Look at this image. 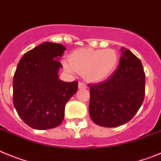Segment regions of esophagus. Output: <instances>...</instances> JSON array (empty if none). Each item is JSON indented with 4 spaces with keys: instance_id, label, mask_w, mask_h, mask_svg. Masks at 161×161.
I'll return each mask as SVG.
<instances>
[{
    "instance_id": "esophagus-1",
    "label": "esophagus",
    "mask_w": 161,
    "mask_h": 161,
    "mask_svg": "<svg viewBox=\"0 0 161 161\" xmlns=\"http://www.w3.org/2000/svg\"><path fill=\"white\" fill-rule=\"evenodd\" d=\"M86 87H87V86H86V85L84 83V82H79V89H86Z\"/></svg>"
}]
</instances>
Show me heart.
<instances>
[{"label":"heart","instance_id":"obj_1","mask_svg":"<svg viewBox=\"0 0 161 161\" xmlns=\"http://www.w3.org/2000/svg\"><path fill=\"white\" fill-rule=\"evenodd\" d=\"M118 63V53L113 49L83 48L72 52L69 62L63 61V65L66 71L82 73L90 82H101L115 71Z\"/></svg>","mask_w":161,"mask_h":161}]
</instances>
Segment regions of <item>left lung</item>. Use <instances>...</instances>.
I'll use <instances>...</instances> for the list:
<instances>
[{
  "mask_svg": "<svg viewBox=\"0 0 161 161\" xmlns=\"http://www.w3.org/2000/svg\"><path fill=\"white\" fill-rule=\"evenodd\" d=\"M118 68L107 80L89 85V113L97 125L115 127L131 119L144 102L145 74L140 59L123 47Z\"/></svg>",
  "mask_w": 161,
  "mask_h": 161,
  "instance_id": "1",
  "label": "left lung"
}]
</instances>
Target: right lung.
I'll use <instances>...</instances> for the list:
<instances>
[{
    "label": "right lung",
    "instance_id": "add662e5",
    "mask_svg": "<svg viewBox=\"0 0 161 161\" xmlns=\"http://www.w3.org/2000/svg\"><path fill=\"white\" fill-rule=\"evenodd\" d=\"M66 50L61 44L46 42L26 52L14 73V108L27 125L37 130L58 127L63 121L65 106L77 92V81L58 78L59 62Z\"/></svg>",
    "mask_w": 161,
    "mask_h": 161
}]
</instances>
